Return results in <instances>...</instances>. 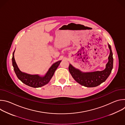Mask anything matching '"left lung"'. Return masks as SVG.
I'll return each mask as SVG.
<instances>
[{"label":"left lung","mask_w":125,"mask_h":125,"mask_svg":"<svg viewBox=\"0 0 125 125\" xmlns=\"http://www.w3.org/2000/svg\"><path fill=\"white\" fill-rule=\"evenodd\" d=\"M110 54L108 62L106 65L105 69L101 71L93 72H82L79 69L69 64V71L74 79L80 84L85 87H95L105 82L110 75L113 69V58L110 45L108 44Z\"/></svg>","instance_id":"obj_1"}]
</instances>
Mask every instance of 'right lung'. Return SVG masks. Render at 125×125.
Returning a JSON list of instances; mask_svg holds the SVG:
<instances>
[{"mask_svg": "<svg viewBox=\"0 0 125 125\" xmlns=\"http://www.w3.org/2000/svg\"><path fill=\"white\" fill-rule=\"evenodd\" d=\"M14 52L15 50L13 53L12 60L14 70L17 77L25 84L34 88L42 87L47 84L61 62L60 60L53 64L44 76H40L39 75H30L21 72L18 67L14 58Z\"/></svg>", "mask_w": 125, "mask_h": 125, "instance_id": "right-lung-1", "label": "right lung"}]
</instances>
